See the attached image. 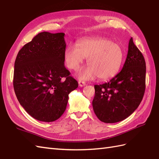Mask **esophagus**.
Instances as JSON below:
<instances>
[{
    "label": "esophagus",
    "mask_w": 159,
    "mask_h": 159,
    "mask_svg": "<svg viewBox=\"0 0 159 159\" xmlns=\"http://www.w3.org/2000/svg\"><path fill=\"white\" fill-rule=\"evenodd\" d=\"M79 84V86L80 87H83L84 86H86V82H84V81H82V80H80L78 82Z\"/></svg>",
    "instance_id": "1"
}]
</instances>
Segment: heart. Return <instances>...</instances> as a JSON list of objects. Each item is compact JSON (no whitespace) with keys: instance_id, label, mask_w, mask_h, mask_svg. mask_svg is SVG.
<instances>
[{"instance_id":"b5f03b06","label":"heart","mask_w":159,"mask_h":159,"mask_svg":"<svg viewBox=\"0 0 159 159\" xmlns=\"http://www.w3.org/2000/svg\"><path fill=\"white\" fill-rule=\"evenodd\" d=\"M64 57L67 67L75 71L80 69L85 58H88L89 66L79 73L80 80H92L98 76L100 80H107L119 71L124 52L121 45L109 38H85L80 40L77 45L68 46Z\"/></svg>"}]
</instances>
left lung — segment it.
Masks as SVG:
<instances>
[{
	"label": "left lung",
	"instance_id": "1",
	"mask_svg": "<svg viewBox=\"0 0 159 159\" xmlns=\"http://www.w3.org/2000/svg\"><path fill=\"white\" fill-rule=\"evenodd\" d=\"M94 113L107 123L121 121L137 109L146 88V62L131 38L123 69L109 82L95 85Z\"/></svg>",
	"mask_w": 159,
	"mask_h": 159
}]
</instances>
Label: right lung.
Listing matches in <instances>:
<instances>
[{
	"label": "right lung",
	"instance_id": "add662e5",
	"mask_svg": "<svg viewBox=\"0 0 159 159\" xmlns=\"http://www.w3.org/2000/svg\"><path fill=\"white\" fill-rule=\"evenodd\" d=\"M64 33H39L23 46L15 61V93L27 113L38 121L60 118L69 94L78 87L64 65Z\"/></svg>",
	"mask_w": 159,
	"mask_h": 159
}]
</instances>
